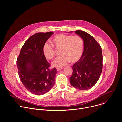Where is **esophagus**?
I'll return each mask as SVG.
<instances>
[{"mask_svg": "<svg viewBox=\"0 0 122 122\" xmlns=\"http://www.w3.org/2000/svg\"><path fill=\"white\" fill-rule=\"evenodd\" d=\"M63 69V67H57V68H56L57 71H60L62 70V69Z\"/></svg>", "mask_w": 122, "mask_h": 122, "instance_id": "34e87169", "label": "esophagus"}]
</instances>
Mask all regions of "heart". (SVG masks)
I'll list each match as a JSON object with an SVG mask.
<instances>
[{
  "label": "heart",
  "mask_w": 122,
  "mask_h": 122,
  "mask_svg": "<svg viewBox=\"0 0 122 122\" xmlns=\"http://www.w3.org/2000/svg\"><path fill=\"white\" fill-rule=\"evenodd\" d=\"M51 43L56 48L61 49L60 53L62 54L52 62L51 65L54 67H62L71 61L75 62L82 55L84 43L79 36L59 34L53 38ZM42 51L45 57L48 59H52L55 56L54 47L48 42L44 44Z\"/></svg>",
  "instance_id": "heart-1"
}]
</instances>
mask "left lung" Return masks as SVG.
<instances>
[{
	"mask_svg": "<svg viewBox=\"0 0 122 122\" xmlns=\"http://www.w3.org/2000/svg\"><path fill=\"white\" fill-rule=\"evenodd\" d=\"M75 33L83 39L84 50L81 58L72 66L73 73L69 81L74 87L86 90L93 87L100 77L103 67L102 50L89 34L81 30Z\"/></svg>",
	"mask_w": 122,
	"mask_h": 122,
	"instance_id": "obj_1",
	"label": "left lung"
}]
</instances>
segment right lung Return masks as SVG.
Returning a JSON list of instances; mask_svg holds the SVG:
<instances>
[{"label": "right lung", "instance_id": "obj_1", "mask_svg": "<svg viewBox=\"0 0 122 122\" xmlns=\"http://www.w3.org/2000/svg\"><path fill=\"white\" fill-rule=\"evenodd\" d=\"M54 33H37L23 45L17 59L19 78L26 89L31 93L42 95L50 90L55 84L56 69L50 65L43 55L44 44Z\"/></svg>", "mask_w": 122, "mask_h": 122}]
</instances>
